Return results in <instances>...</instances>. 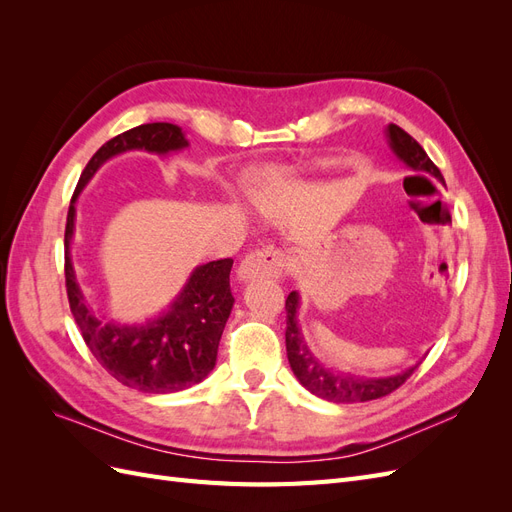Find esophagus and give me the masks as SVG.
<instances>
[{"mask_svg": "<svg viewBox=\"0 0 512 512\" xmlns=\"http://www.w3.org/2000/svg\"><path fill=\"white\" fill-rule=\"evenodd\" d=\"M286 267H288L286 254L282 250H277V247L269 245L241 260V265L237 269V280L254 282V280H262V277H277L284 273Z\"/></svg>", "mask_w": 512, "mask_h": 512, "instance_id": "obj_1", "label": "esophagus"}]
</instances>
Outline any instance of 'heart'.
Returning a JSON list of instances; mask_svg holds the SVG:
<instances>
[{"label": "heart", "instance_id": "1", "mask_svg": "<svg viewBox=\"0 0 512 512\" xmlns=\"http://www.w3.org/2000/svg\"><path fill=\"white\" fill-rule=\"evenodd\" d=\"M288 183V175L286 173H271L267 183H265V190L267 194H275V192H282Z\"/></svg>", "mask_w": 512, "mask_h": 512}]
</instances>
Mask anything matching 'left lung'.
<instances>
[{
    "label": "left lung",
    "instance_id": "1",
    "mask_svg": "<svg viewBox=\"0 0 512 512\" xmlns=\"http://www.w3.org/2000/svg\"><path fill=\"white\" fill-rule=\"evenodd\" d=\"M386 143L393 151V156L410 168L412 173L429 175L444 185V177L438 166L429 160L425 149L418 145L414 138L401 130L395 123H389L384 128ZM299 309H301V294L292 290L286 299V352L292 374L305 386V389L320 397L333 401V404H361V401L380 399L384 395L399 389L418 367L412 365L393 376H363L354 374L350 369H335L324 365L320 356L307 344L303 329L299 324Z\"/></svg>",
    "mask_w": 512,
    "mask_h": 512
}]
</instances>
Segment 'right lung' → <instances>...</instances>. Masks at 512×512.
Segmentation results:
<instances>
[{
	"label": "right lung",
	"instance_id": "1",
	"mask_svg": "<svg viewBox=\"0 0 512 512\" xmlns=\"http://www.w3.org/2000/svg\"><path fill=\"white\" fill-rule=\"evenodd\" d=\"M190 147L175 123H143L111 138L89 160L76 185L66 222V288L72 316L96 361L123 386L141 393H177L203 382L218 361V346L235 305L230 292L232 260L198 265L170 305L143 322L104 320L76 277L70 254L76 222V200L104 162L128 151L168 156Z\"/></svg>",
	"mask_w": 512,
	"mask_h": 512
}]
</instances>
